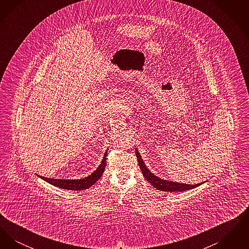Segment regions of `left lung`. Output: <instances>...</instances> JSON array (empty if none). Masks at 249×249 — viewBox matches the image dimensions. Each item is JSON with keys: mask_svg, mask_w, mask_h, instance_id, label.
Segmentation results:
<instances>
[{"mask_svg": "<svg viewBox=\"0 0 249 249\" xmlns=\"http://www.w3.org/2000/svg\"><path fill=\"white\" fill-rule=\"evenodd\" d=\"M135 154L137 157V160L139 162L140 169L142 171V176L144 178L153 186L157 190H161V191H170V192H176V191H185V190H191L194 189L196 187L201 186L203 183L200 184H196V185H189V184H180L178 182H173V181H168L164 179H160V178H157L154 176V174H152L149 169L146 168V166L144 164V162L142 161V157L140 153L138 152V150H135Z\"/></svg>", "mask_w": 249, "mask_h": 249, "instance_id": "left-lung-1", "label": "left lung"}]
</instances>
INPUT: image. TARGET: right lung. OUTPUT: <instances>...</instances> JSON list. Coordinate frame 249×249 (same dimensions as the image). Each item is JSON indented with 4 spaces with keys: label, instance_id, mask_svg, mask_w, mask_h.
I'll return each mask as SVG.
<instances>
[{
    "label": "right lung",
    "instance_id": "1",
    "mask_svg": "<svg viewBox=\"0 0 249 249\" xmlns=\"http://www.w3.org/2000/svg\"><path fill=\"white\" fill-rule=\"evenodd\" d=\"M107 150L106 151L104 159L99 167L91 175H89L87 178H82V179H77V180L70 179L69 180V179H54V178H44L41 176H38V177L42 178L43 180L47 181L49 184H51L55 187H58L59 189L68 190H87V189L90 188L92 185H94L95 183L103 176L106 166H107Z\"/></svg>",
    "mask_w": 249,
    "mask_h": 249
}]
</instances>
